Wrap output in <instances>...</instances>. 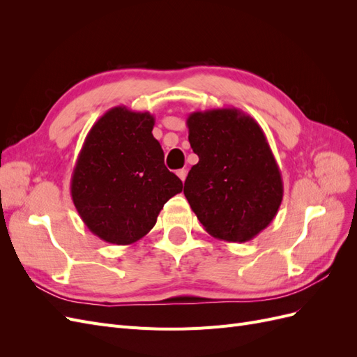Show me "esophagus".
Returning <instances> with one entry per match:
<instances>
[{
    "label": "esophagus",
    "mask_w": 357,
    "mask_h": 357,
    "mask_svg": "<svg viewBox=\"0 0 357 357\" xmlns=\"http://www.w3.org/2000/svg\"><path fill=\"white\" fill-rule=\"evenodd\" d=\"M177 176H178V178H180L181 181H185V180H186V176H188V171H186V169H178V171H177Z\"/></svg>",
    "instance_id": "obj_1"
}]
</instances>
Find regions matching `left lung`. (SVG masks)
I'll list each match as a JSON object with an SVG mask.
<instances>
[{
  "mask_svg": "<svg viewBox=\"0 0 357 357\" xmlns=\"http://www.w3.org/2000/svg\"><path fill=\"white\" fill-rule=\"evenodd\" d=\"M186 125L199 158L185 181L192 211L214 238L253 240L283 201L282 172L262 128L235 107L193 112Z\"/></svg>",
  "mask_w": 357,
  "mask_h": 357,
  "instance_id": "obj_1",
  "label": "left lung"
}]
</instances>
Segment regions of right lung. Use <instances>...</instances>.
I'll list each match as a JSON object with an SVG mask.
<instances>
[{"label":"right lung","instance_id":"right-lung-1","mask_svg":"<svg viewBox=\"0 0 357 357\" xmlns=\"http://www.w3.org/2000/svg\"><path fill=\"white\" fill-rule=\"evenodd\" d=\"M155 117L117 105L93 123L71 176V199L88 229L128 245L150 232L183 183L164 165Z\"/></svg>","mask_w":357,"mask_h":357}]
</instances>
